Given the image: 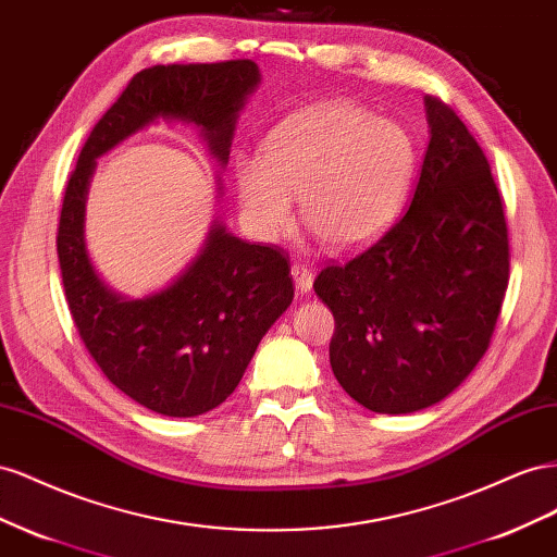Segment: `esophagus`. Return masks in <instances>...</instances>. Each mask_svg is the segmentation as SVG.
<instances>
[{
	"mask_svg": "<svg viewBox=\"0 0 557 557\" xmlns=\"http://www.w3.org/2000/svg\"><path fill=\"white\" fill-rule=\"evenodd\" d=\"M292 277L296 282V289L300 294H308L312 289V270L304 263H294L292 265Z\"/></svg>",
	"mask_w": 557,
	"mask_h": 557,
	"instance_id": "34e87169",
	"label": "esophagus"
}]
</instances>
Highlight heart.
I'll list each match as a JSON object with an SVG mask.
<instances>
[{"instance_id":"obj_1","label":"heart","mask_w":557,"mask_h":557,"mask_svg":"<svg viewBox=\"0 0 557 557\" xmlns=\"http://www.w3.org/2000/svg\"><path fill=\"white\" fill-rule=\"evenodd\" d=\"M416 165L406 125L352 102H324L280 123L263 156L237 153L235 186L259 240H275L292 226L298 198L306 224L326 247L355 251L394 224Z\"/></svg>"}]
</instances>
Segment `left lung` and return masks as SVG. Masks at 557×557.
<instances>
[{
  "label": "left lung",
  "instance_id": "obj_1",
  "mask_svg": "<svg viewBox=\"0 0 557 557\" xmlns=\"http://www.w3.org/2000/svg\"><path fill=\"white\" fill-rule=\"evenodd\" d=\"M429 147L410 208L375 245L326 265L333 375L357 404L404 416L446 399L481 361L508 287V231L479 141L424 98Z\"/></svg>",
  "mask_w": 557,
  "mask_h": 557
}]
</instances>
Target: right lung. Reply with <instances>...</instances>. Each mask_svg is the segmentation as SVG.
Returning <instances> with one entry per match:
<instances>
[{
    "label": "right lung",
    "mask_w": 557,
    "mask_h": 557,
    "mask_svg": "<svg viewBox=\"0 0 557 557\" xmlns=\"http://www.w3.org/2000/svg\"><path fill=\"white\" fill-rule=\"evenodd\" d=\"M261 84L251 60L156 65L137 72L95 123L62 198L58 259L78 336L111 385L168 418L224 404L265 331L292 306L289 257L249 245L214 221L208 240L165 289L125 298L92 268L86 196L95 161L158 119L194 123L219 165L228 163L237 116ZM219 196H221V184Z\"/></svg>",
    "instance_id": "add662e5"
}]
</instances>
